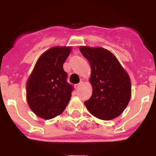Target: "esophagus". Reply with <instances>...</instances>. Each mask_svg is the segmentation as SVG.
Returning <instances> with one entry per match:
<instances>
[{
	"label": "esophagus",
	"instance_id": "esophagus-1",
	"mask_svg": "<svg viewBox=\"0 0 156 156\" xmlns=\"http://www.w3.org/2000/svg\"><path fill=\"white\" fill-rule=\"evenodd\" d=\"M82 84H83V81H80V83H78V84H75V89H78V88L80 87V86H81Z\"/></svg>",
	"mask_w": 156,
	"mask_h": 156
}]
</instances>
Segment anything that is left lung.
<instances>
[{"instance_id": "left-lung-1", "label": "left lung", "mask_w": 156, "mask_h": 156, "mask_svg": "<svg viewBox=\"0 0 156 156\" xmlns=\"http://www.w3.org/2000/svg\"><path fill=\"white\" fill-rule=\"evenodd\" d=\"M80 51L90 65L93 93L84 105L91 115L103 120L120 115L131 94L129 75L115 56L102 48L81 47Z\"/></svg>"}]
</instances>
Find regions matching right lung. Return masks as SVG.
<instances>
[{"instance_id":"right-lung-1","label":"right lung","mask_w":156,"mask_h":156,"mask_svg":"<svg viewBox=\"0 0 156 156\" xmlns=\"http://www.w3.org/2000/svg\"><path fill=\"white\" fill-rule=\"evenodd\" d=\"M71 47H54L39 57L26 84V97L31 111L44 119L59 115L68 105L73 87L67 82L63 63Z\"/></svg>"}]
</instances>
